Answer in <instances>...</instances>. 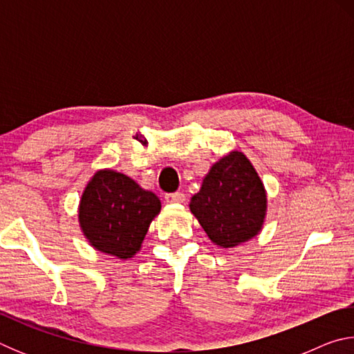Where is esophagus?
I'll return each mask as SVG.
<instances>
[{
  "label": "esophagus",
  "mask_w": 354,
  "mask_h": 354,
  "mask_svg": "<svg viewBox=\"0 0 354 354\" xmlns=\"http://www.w3.org/2000/svg\"><path fill=\"white\" fill-rule=\"evenodd\" d=\"M165 201L167 203H184L185 201V195L183 192H173V194H165Z\"/></svg>",
  "instance_id": "34e87169"
}]
</instances>
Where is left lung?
I'll list each match as a JSON object with an SVG mask.
<instances>
[{"instance_id": "left-lung-1", "label": "left lung", "mask_w": 354, "mask_h": 354, "mask_svg": "<svg viewBox=\"0 0 354 354\" xmlns=\"http://www.w3.org/2000/svg\"><path fill=\"white\" fill-rule=\"evenodd\" d=\"M266 190L253 165L232 151L215 164L190 200V211L214 243L231 248L254 237L266 217Z\"/></svg>"}]
</instances>
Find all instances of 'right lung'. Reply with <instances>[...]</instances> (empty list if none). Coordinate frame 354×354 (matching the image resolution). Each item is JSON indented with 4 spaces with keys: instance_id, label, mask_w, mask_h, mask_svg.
<instances>
[{
    "instance_id": "1",
    "label": "right lung",
    "mask_w": 354,
    "mask_h": 354,
    "mask_svg": "<svg viewBox=\"0 0 354 354\" xmlns=\"http://www.w3.org/2000/svg\"><path fill=\"white\" fill-rule=\"evenodd\" d=\"M159 211L160 200L153 192L123 173L101 170L84 190L80 221L98 251L128 259L139 251Z\"/></svg>"
}]
</instances>
